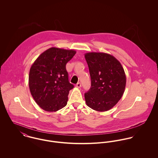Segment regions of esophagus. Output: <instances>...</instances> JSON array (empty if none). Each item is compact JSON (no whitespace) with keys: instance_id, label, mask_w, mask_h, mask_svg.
<instances>
[{"instance_id":"1","label":"esophagus","mask_w":158,"mask_h":158,"mask_svg":"<svg viewBox=\"0 0 158 158\" xmlns=\"http://www.w3.org/2000/svg\"><path fill=\"white\" fill-rule=\"evenodd\" d=\"M77 88H81V83H77V84H76V86H75Z\"/></svg>"}]
</instances>
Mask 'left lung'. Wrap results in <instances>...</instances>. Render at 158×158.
Masks as SVG:
<instances>
[{"instance_id": "obj_1", "label": "left lung", "mask_w": 158, "mask_h": 158, "mask_svg": "<svg viewBox=\"0 0 158 158\" xmlns=\"http://www.w3.org/2000/svg\"><path fill=\"white\" fill-rule=\"evenodd\" d=\"M85 56L91 80L90 89L85 94L86 105L97 111H108L118 103L124 93V69L120 63L108 53L89 52Z\"/></svg>"}]
</instances>
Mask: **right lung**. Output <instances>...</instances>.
I'll use <instances>...</instances> for the list:
<instances>
[{
	"label": "right lung",
	"mask_w": 158,
	"mask_h": 158,
	"mask_svg": "<svg viewBox=\"0 0 158 158\" xmlns=\"http://www.w3.org/2000/svg\"><path fill=\"white\" fill-rule=\"evenodd\" d=\"M76 53L74 50L51 47L31 65L28 77L31 94L39 106L48 112L57 111L67 105L69 83L66 65Z\"/></svg>",
	"instance_id": "right-lung-1"
}]
</instances>
